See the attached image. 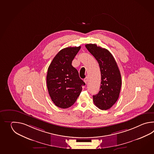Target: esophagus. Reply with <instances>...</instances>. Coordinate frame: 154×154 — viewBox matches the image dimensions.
I'll return each mask as SVG.
<instances>
[{
	"label": "esophagus",
	"instance_id": "obj_1",
	"mask_svg": "<svg viewBox=\"0 0 154 154\" xmlns=\"http://www.w3.org/2000/svg\"><path fill=\"white\" fill-rule=\"evenodd\" d=\"M88 77H86V78L84 79V82H85V84H87L88 83Z\"/></svg>",
	"mask_w": 154,
	"mask_h": 154
}]
</instances>
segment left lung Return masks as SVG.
Wrapping results in <instances>:
<instances>
[{
    "mask_svg": "<svg viewBox=\"0 0 154 154\" xmlns=\"http://www.w3.org/2000/svg\"><path fill=\"white\" fill-rule=\"evenodd\" d=\"M85 47L98 62L101 75L100 91L93 96V101L98 108L107 110L115 104L119 96L122 85L119 69L107 49L96 44H87Z\"/></svg>",
    "mask_w": 154,
    "mask_h": 154,
    "instance_id": "8db88e82",
    "label": "left lung"
}]
</instances>
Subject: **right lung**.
I'll use <instances>...</instances> for the list:
<instances>
[{
  "label": "right lung",
  "mask_w": 154,
  "mask_h": 154,
  "mask_svg": "<svg viewBox=\"0 0 154 154\" xmlns=\"http://www.w3.org/2000/svg\"><path fill=\"white\" fill-rule=\"evenodd\" d=\"M81 47H69L59 51L50 64L46 80L52 101L59 108H67L75 102L85 83L72 65Z\"/></svg>",
  "instance_id": "1"
}]
</instances>
